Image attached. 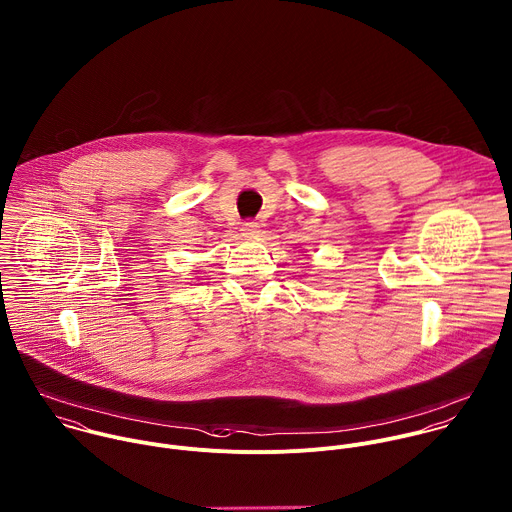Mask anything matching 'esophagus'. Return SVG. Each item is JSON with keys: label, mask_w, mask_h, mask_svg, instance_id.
<instances>
[{"label": "esophagus", "mask_w": 512, "mask_h": 512, "mask_svg": "<svg viewBox=\"0 0 512 512\" xmlns=\"http://www.w3.org/2000/svg\"><path fill=\"white\" fill-rule=\"evenodd\" d=\"M241 233H243L245 237H255V235L259 233V225H257L255 221H245L243 227H241Z\"/></svg>", "instance_id": "esophagus-1"}]
</instances>
